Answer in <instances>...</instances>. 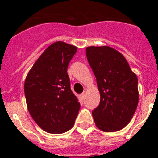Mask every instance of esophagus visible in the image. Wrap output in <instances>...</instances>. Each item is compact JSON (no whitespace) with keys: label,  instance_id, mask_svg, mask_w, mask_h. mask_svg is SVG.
Here are the masks:
<instances>
[{"label":"esophagus","instance_id":"34e87169","mask_svg":"<svg viewBox=\"0 0 158 158\" xmlns=\"http://www.w3.org/2000/svg\"><path fill=\"white\" fill-rule=\"evenodd\" d=\"M85 96H86V93H85V92H82V93H81V94H80V97H81V100H84V98H85Z\"/></svg>","mask_w":158,"mask_h":158}]
</instances>
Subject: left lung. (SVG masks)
Returning a JSON list of instances; mask_svg holds the SVG:
<instances>
[{
	"instance_id": "obj_1",
	"label": "left lung",
	"mask_w": 158,
	"mask_h": 158,
	"mask_svg": "<svg viewBox=\"0 0 158 158\" xmlns=\"http://www.w3.org/2000/svg\"><path fill=\"white\" fill-rule=\"evenodd\" d=\"M86 56L101 95L99 106L92 112L94 123L106 132L119 131L137 109L138 77L125 56L110 46H89Z\"/></svg>"
}]
</instances>
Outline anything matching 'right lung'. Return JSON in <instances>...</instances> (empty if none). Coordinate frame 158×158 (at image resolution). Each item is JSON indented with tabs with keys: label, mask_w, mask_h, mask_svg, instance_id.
Here are the masks:
<instances>
[{
	"label": "right lung",
	"mask_w": 158,
	"mask_h": 158,
	"mask_svg": "<svg viewBox=\"0 0 158 158\" xmlns=\"http://www.w3.org/2000/svg\"><path fill=\"white\" fill-rule=\"evenodd\" d=\"M77 51L75 45L56 41L44 50L26 77L27 109L37 125L50 133L71 129L81 106L67 73Z\"/></svg>",
	"instance_id": "1"
}]
</instances>
